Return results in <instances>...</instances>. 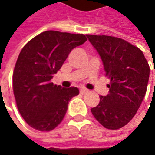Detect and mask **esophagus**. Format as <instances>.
Here are the masks:
<instances>
[{
  "mask_svg": "<svg viewBox=\"0 0 155 155\" xmlns=\"http://www.w3.org/2000/svg\"><path fill=\"white\" fill-rule=\"evenodd\" d=\"M88 92V90H86V89H81L80 90V93L81 94H83V95H84V94H86V93Z\"/></svg>",
  "mask_w": 155,
  "mask_h": 155,
  "instance_id": "obj_1",
  "label": "esophagus"
}]
</instances>
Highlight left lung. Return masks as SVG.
Returning a JSON list of instances; mask_svg holds the SVG:
<instances>
[{
	"label": "left lung",
	"instance_id": "1",
	"mask_svg": "<svg viewBox=\"0 0 155 155\" xmlns=\"http://www.w3.org/2000/svg\"><path fill=\"white\" fill-rule=\"evenodd\" d=\"M87 38L98 52L110 84L109 94L100 96L94 117L104 128L118 129L136 114L145 97L150 68L143 52L124 39L106 35Z\"/></svg>",
	"mask_w": 155,
	"mask_h": 155
}]
</instances>
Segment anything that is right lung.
Here are the masks:
<instances>
[{"label":"right lung","instance_id":"obj_1","mask_svg":"<svg viewBox=\"0 0 155 155\" xmlns=\"http://www.w3.org/2000/svg\"><path fill=\"white\" fill-rule=\"evenodd\" d=\"M86 40L84 34L45 31L22 48L13 74L14 94L21 116L32 128L51 131L62 122L69 101L79 90L51 80L71 50Z\"/></svg>","mask_w":155,"mask_h":155}]
</instances>
